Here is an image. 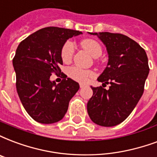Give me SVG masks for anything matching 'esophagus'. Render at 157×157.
Wrapping results in <instances>:
<instances>
[{
  "label": "esophagus",
  "instance_id": "esophagus-1",
  "mask_svg": "<svg viewBox=\"0 0 157 157\" xmlns=\"http://www.w3.org/2000/svg\"><path fill=\"white\" fill-rule=\"evenodd\" d=\"M79 87H80V88H84V87H85V85H84V84H83V83H80Z\"/></svg>",
  "mask_w": 157,
  "mask_h": 157
}]
</instances>
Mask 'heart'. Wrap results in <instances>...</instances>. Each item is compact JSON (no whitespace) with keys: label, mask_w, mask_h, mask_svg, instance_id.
I'll list each match as a JSON object with an SVG mask.
<instances>
[{"label":"heart","mask_w":157,"mask_h":157,"mask_svg":"<svg viewBox=\"0 0 157 157\" xmlns=\"http://www.w3.org/2000/svg\"><path fill=\"white\" fill-rule=\"evenodd\" d=\"M81 45L94 58L99 57L102 55V47L97 41L93 40H85L81 42ZM74 54V43L70 40H67L61 48V59L63 62H69L72 59ZM67 73L72 79L80 82L87 83L88 80L94 76V73L92 70L81 69L77 66L69 67Z\"/></svg>","instance_id":"obj_1"}]
</instances>
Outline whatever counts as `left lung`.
Masks as SVG:
<instances>
[{"label": "left lung", "mask_w": 157, "mask_h": 157, "mask_svg": "<svg viewBox=\"0 0 157 157\" xmlns=\"http://www.w3.org/2000/svg\"><path fill=\"white\" fill-rule=\"evenodd\" d=\"M102 41L108 63L98 80L102 86L94 88L87 105L89 117L102 127L120 124L135 108L144 92L149 74L147 54L136 41L119 33H89ZM110 84L109 88L104 87Z\"/></svg>", "instance_id": "1"}]
</instances>
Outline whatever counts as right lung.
I'll list each match as a JSON object with an SVG mask.
<instances>
[{
  "mask_svg": "<svg viewBox=\"0 0 157 157\" xmlns=\"http://www.w3.org/2000/svg\"><path fill=\"white\" fill-rule=\"evenodd\" d=\"M82 32L59 27H46L33 33L17 47L13 58L16 90L22 105L35 121L49 124L60 121L79 84L62 73V81H50L61 73V48L68 39Z\"/></svg>",
  "mask_w": 157,
  "mask_h": 157,
  "instance_id": "right-lung-1",
  "label": "right lung"
}]
</instances>
